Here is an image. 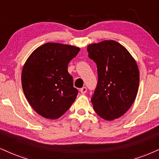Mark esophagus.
Listing matches in <instances>:
<instances>
[{
  "label": "esophagus",
  "instance_id": "obj_1",
  "mask_svg": "<svg viewBox=\"0 0 159 159\" xmlns=\"http://www.w3.org/2000/svg\"><path fill=\"white\" fill-rule=\"evenodd\" d=\"M87 87H82V88H81L80 89V92L81 93V94H85L86 93H87Z\"/></svg>",
  "mask_w": 159,
  "mask_h": 159
}]
</instances>
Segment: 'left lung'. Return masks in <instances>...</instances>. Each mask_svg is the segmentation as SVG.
Instances as JSON below:
<instances>
[{"label": "left lung", "mask_w": 159, "mask_h": 159, "mask_svg": "<svg viewBox=\"0 0 159 159\" xmlns=\"http://www.w3.org/2000/svg\"><path fill=\"white\" fill-rule=\"evenodd\" d=\"M87 52L98 71L91 98L94 111L105 120L117 119L130 108L138 93L140 72L135 60L114 40L90 44Z\"/></svg>", "instance_id": "1"}]
</instances>
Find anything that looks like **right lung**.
Returning a JSON list of instances; mask_svg holds the SVG:
<instances>
[{
	"label": "right lung",
	"mask_w": 159,
	"mask_h": 159,
	"mask_svg": "<svg viewBox=\"0 0 159 159\" xmlns=\"http://www.w3.org/2000/svg\"><path fill=\"white\" fill-rule=\"evenodd\" d=\"M80 48L47 43L27 58L21 72V84L34 110L47 119L55 120L66 113L78 95L68 64Z\"/></svg>",
	"instance_id": "right-lung-1"
}]
</instances>
